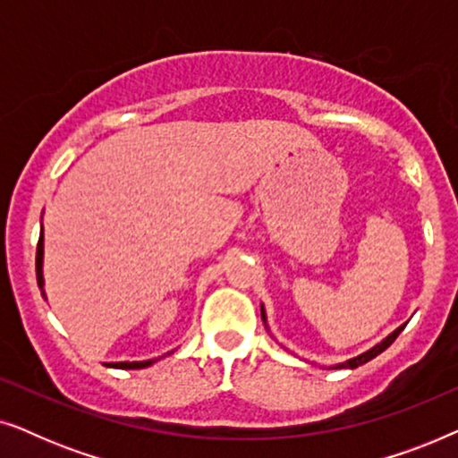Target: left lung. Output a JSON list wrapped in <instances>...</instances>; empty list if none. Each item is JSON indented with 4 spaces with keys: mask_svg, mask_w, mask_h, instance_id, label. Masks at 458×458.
<instances>
[{
    "mask_svg": "<svg viewBox=\"0 0 458 458\" xmlns=\"http://www.w3.org/2000/svg\"><path fill=\"white\" fill-rule=\"evenodd\" d=\"M260 315H262V321H265V325H267V312H265V306L260 304ZM406 327V323L404 325H400L398 329H394L390 335L386 337V340H381L379 344H375L373 348H369L367 352H362V354H359V356H354V359H348V360H344V362H337V365H334V367H329V369H356V367H360V365H365V362H369L371 359H375V356L377 354H381L384 352L386 348H390L392 346V342L396 340V337L400 335V331H403ZM268 329V327H267Z\"/></svg>",
    "mask_w": 458,
    "mask_h": 458,
    "instance_id": "obj_1",
    "label": "left lung"
}]
</instances>
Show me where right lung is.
<instances>
[{"instance_id":"add662e5","label":"right lung","mask_w":458,"mask_h":458,"mask_svg":"<svg viewBox=\"0 0 458 458\" xmlns=\"http://www.w3.org/2000/svg\"><path fill=\"white\" fill-rule=\"evenodd\" d=\"M37 284L41 287V293L43 298H46V292H43V285H46V281H43V225H41V233H39V243H37ZM171 354V352H168ZM162 356L158 359H148V360H123V362H104L106 367H112V369H146L149 365H154L156 360H160Z\"/></svg>"}]
</instances>
